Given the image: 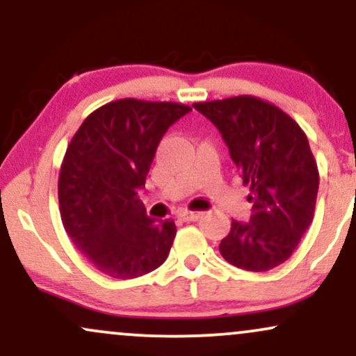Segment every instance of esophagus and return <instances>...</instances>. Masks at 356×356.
<instances>
[{
	"label": "esophagus",
	"instance_id": "esophagus-1",
	"mask_svg": "<svg viewBox=\"0 0 356 356\" xmlns=\"http://www.w3.org/2000/svg\"><path fill=\"white\" fill-rule=\"evenodd\" d=\"M179 218L182 220H197L199 218H202V212H197V211H182L181 214H179Z\"/></svg>",
	"mask_w": 356,
	"mask_h": 356
}]
</instances>
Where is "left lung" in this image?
Returning <instances> with one entry per match:
<instances>
[{
  "label": "left lung",
  "instance_id": "8db88e82",
  "mask_svg": "<svg viewBox=\"0 0 356 356\" xmlns=\"http://www.w3.org/2000/svg\"><path fill=\"white\" fill-rule=\"evenodd\" d=\"M194 108L222 134L251 191V219L232 220L220 254L246 271L280 266L308 231L316 206L320 174L306 134L275 104L252 95L199 102Z\"/></svg>",
  "mask_w": 356,
  "mask_h": 356
}]
</instances>
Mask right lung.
Returning <instances> with one entry per match:
<instances>
[{"instance_id": "obj_1", "label": "right lung", "mask_w": 356, "mask_h": 356, "mask_svg": "<svg viewBox=\"0 0 356 356\" xmlns=\"http://www.w3.org/2000/svg\"><path fill=\"white\" fill-rule=\"evenodd\" d=\"M191 110L174 102H110L85 118L68 144L58 177L61 222L107 276H144L169 256L174 220L149 218L138 192L161 138Z\"/></svg>"}]
</instances>
